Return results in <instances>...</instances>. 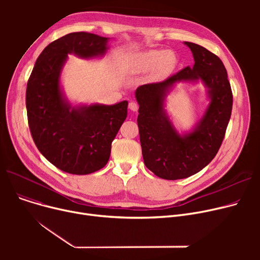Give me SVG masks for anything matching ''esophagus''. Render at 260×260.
I'll list each match as a JSON object with an SVG mask.
<instances>
[{
	"label": "esophagus",
	"mask_w": 260,
	"mask_h": 260,
	"mask_svg": "<svg viewBox=\"0 0 260 260\" xmlns=\"http://www.w3.org/2000/svg\"><path fill=\"white\" fill-rule=\"evenodd\" d=\"M128 108L131 109V111H133V112H137L138 108H139V105H138L137 103H136V102L132 101V102H129V104H128Z\"/></svg>",
	"instance_id": "34e87169"
}]
</instances>
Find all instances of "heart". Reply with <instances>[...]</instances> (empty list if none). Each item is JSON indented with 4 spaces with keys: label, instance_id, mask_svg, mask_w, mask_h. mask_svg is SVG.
Masks as SVG:
<instances>
[{
    "label": "heart",
    "instance_id": "heart-1",
    "mask_svg": "<svg viewBox=\"0 0 260 260\" xmlns=\"http://www.w3.org/2000/svg\"><path fill=\"white\" fill-rule=\"evenodd\" d=\"M176 58L172 52L166 50H149L136 58L133 62L135 71H152L158 68L159 76L168 75L175 66Z\"/></svg>",
    "mask_w": 260,
    "mask_h": 260
}]
</instances>
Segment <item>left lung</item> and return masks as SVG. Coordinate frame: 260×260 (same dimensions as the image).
<instances>
[{
    "label": "left lung",
    "instance_id": "1",
    "mask_svg": "<svg viewBox=\"0 0 260 260\" xmlns=\"http://www.w3.org/2000/svg\"><path fill=\"white\" fill-rule=\"evenodd\" d=\"M184 44L193 52V67L186 66L165 81L144 84L136 90L144 165L167 180L187 178L214 159L223 141L233 105V93L222 61L198 44ZM197 79H201L209 88L211 102L196 129L180 136L164 113L162 101L177 81Z\"/></svg>",
    "mask_w": 260,
    "mask_h": 260
}]
</instances>
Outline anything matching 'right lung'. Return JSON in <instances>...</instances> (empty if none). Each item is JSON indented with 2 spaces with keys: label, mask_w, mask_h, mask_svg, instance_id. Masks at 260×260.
<instances>
[{
  "label": "right lung",
  "mask_w": 260,
  "mask_h": 260,
  "mask_svg": "<svg viewBox=\"0 0 260 260\" xmlns=\"http://www.w3.org/2000/svg\"><path fill=\"white\" fill-rule=\"evenodd\" d=\"M107 38L68 34L41 52L27 82L26 109L40 153L59 170L87 175L106 166L112 142L127 116V101L72 107L62 97L59 77L67 53L82 58L104 54Z\"/></svg>",
  "instance_id": "add662e5"
}]
</instances>
